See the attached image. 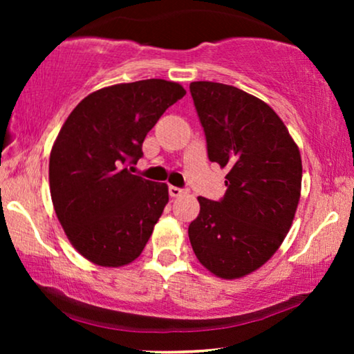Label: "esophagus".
Listing matches in <instances>:
<instances>
[{
  "label": "esophagus",
  "mask_w": 354,
  "mask_h": 354,
  "mask_svg": "<svg viewBox=\"0 0 354 354\" xmlns=\"http://www.w3.org/2000/svg\"><path fill=\"white\" fill-rule=\"evenodd\" d=\"M169 195H171L172 198H178V196L187 195V190H183V188H178V187L171 185V187H169Z\"/></svg>",
  "instance_id": "obj_1"
}]
</instances>
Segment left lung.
<instances>
[{
  "mask_svg": "<svg viewBox=\"0 0 354 354\" xmlns=\"http://www.w3.org/2000/svg\"><path fill=\"white\" fill-rule=\"evenodd\" d=\"M207 158L227 169L221 201L198 196L192 248L221 279L245 277L272 258L301 195V156L282 119L263 100L232 85L192 82Z\"/></svg>",
  "mask_w": 354,
  "mask_h": 354,
  "instance_id": "left-lung-1",
  "label": "left lung"
}]
</instances>
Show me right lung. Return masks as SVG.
Masks as SVG:
<instances>
[{
  "label": "right lung",
  "mask_w": 354,
  "mask_h": 354,
  "mask_svg": "<svg viewBox=\"0 0 354 354\" xmlns=\"http://www.w3.org/2000/svg\"><path fill=\"white\" fill-rule=\"evenodd\" d=\"M185 93L162 79L111 85L82 100L61 127L50 154L53 206L72 246L93 264H130L148 243L169 190L127 166L143 156L147 133Z\"/></svg>",
  "instance_id": "right-lung-1"
}]
</instances>
